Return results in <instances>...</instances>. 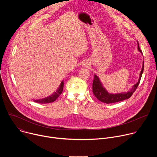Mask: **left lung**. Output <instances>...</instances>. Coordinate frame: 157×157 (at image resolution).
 Returning <instances> with one entry per match:
<instances>
[{
    "mask_svg": "<svg viewBox=\"0 0 157 157\" xmlns=\"http://www.w3.org/2000/svg\"><path fill=\"white\" fill-rule=\"evenodd\" d=\"M137 44H138L137 48L139 52L142 54V52L140 49L138 41H137ZM144 61H143L142 68L139 75V78L138 80V82L136 84H134L128 91L121 93H116V94L109 93L106 90V89L103 86L99 77L96 75H94L93 83V91L94 96H96V98H97L98 100L106 104L117 102L122 101L130 98L133 94V93H134V91H136V89H137V87L139 84V82L144 71Z\"/></svg>",
    "mask_w": 157,
    "mask_h": 157,
    "instance_id": "1",
    "label": "left lung"
}]
</instances>
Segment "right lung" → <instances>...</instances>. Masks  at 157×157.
<instances>
[{"instance_id":"right-lung-1","label":"right lung","mask_w":157,"mask_h":157,"mask_svg":"<svg viewBox=\"0 0 157 157\" xmlns=\"http://www.w3.org/2000/svg\"><path fill=\"white\" fill-rule=\"evenodd\" d=\"M63 86H64V81H62L61 84H59V87H58L56 91L54 93H53L52 95H50L49 96H47L46 98H44L38 99H32V100L34 102H36L37 103H40V104H47V103L53 102L62 93L63 89Z\"/></svg>"}]
</instances>
